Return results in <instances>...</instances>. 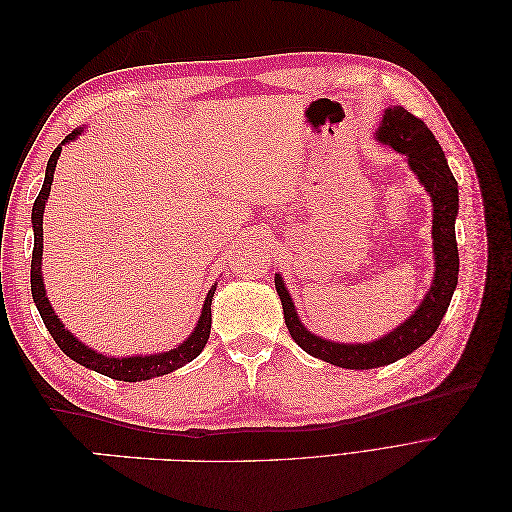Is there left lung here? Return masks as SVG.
Listing matches in <instances>:
<instances>
[{
  "instance_id": "left-lung-1",
  "label": "left lung",
  "mask_w": 512,
  "mask_h": 512,
  "mask_svg": "<svg viewBox=\"0 0 512 512\" xmlns=\"http://www.w3.org/2000/svg\"><path fill=\"white\" fill-rule=\"evenodd\" d=\"M378 141L391 145L397 153H404L412 173L423 183L433 203L431 237L433 256H436V273L429 292L416 312L401 322L397 329L369 344H337L309 333L299 320L297 309L290 299L280 273H275V290L280 294L284 307V320L290 337L307 354L346 369H374L391 365L406 354L421 348L427 339L438 331L440 322L451 305L459 275V250L455 239V218L459 209L457 181L448 168L444 151L436 136L425 126V121L408 113L404 106H389L384 111L382 123L376 132Z\"/></svg>"
}]
</instances>
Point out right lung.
<instances>
[{"mask_svg":"<svg viewBox=\"0 0 512 512\" xmlns=\"http://www.w3.org/2000/svg\"><path fill=\"white\" fill-rule=\"evenodd\" d=\"M83 130H74L72 134H68L61 145H66L70 141H74ZM61 145L51 153L49 164H46V175H44V183L42 190L36 198L34 209H32V224H34V254H32V297L34 303L38 307V312L44 320V327L49 329V333L53 335L55 344L64 350L72 361L81 363L87 369H94L102 376H108L113 380H123V382H141V380H149V378H158L164 374H170L179 367H183L185 363L194 361L196 356L203 352L205 344L209 342V333H211V299H213V290L215 286H211L203 312H200L198 324L194 327L192 335L185 339V342L173 350L168 352H160V354H147V356H126V359H115V356H104L96 350H91L89 346H85L83 342H79L61 320L55 316L53 307L46 299V290H44V282H42V213H44V205L49 200L51 194V183H53V173L55 166L59 160L61 153Z\"/></svg>","mask_w":512,"mask_h":512,"instance_id":"add662e5","label":"right lung"}]
</instances>
